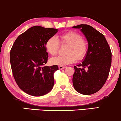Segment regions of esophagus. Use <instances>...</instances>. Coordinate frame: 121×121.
Segmentation results:
<instances>
[{"label":"esophagus","instance_id":"esophagus-1","mask_svg":"<svg viewBox=\"0 0 121 121\" xmlns=\"http://www.w3.org/2000/svg\"><path fill=\"white\" fill-rule=\"evenodd\" d=\"M65 68V67H64L63 66H59V69H63Z\"/></svg>","mask_w":121,"mask_h":121}]
</instances>
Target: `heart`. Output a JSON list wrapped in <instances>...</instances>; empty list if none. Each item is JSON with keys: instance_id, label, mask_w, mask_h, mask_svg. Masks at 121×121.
I'll return each mask as SVG.
<instances>
[{"instance_id": "1", "label": "heart", "mask_w": 121, "mask_h": 121, "mask_svg": "<svg viewBox=\"0 0 121 121\" xmlns=\"http://www.w3.org/2000/svg\"><path fill=\"white\" fill-rule=\"evenodd\" d=\"M62 44H67L66 54L59 55L52 58L51 62L53 65L64 66L73 63L76 60H82L85 57L88 51L86 39L77 32L69 31L60 35ZM60 43L56 36H52L48 39L45 44L46 49L52 56L58 53Z\"/></svg>"}]
</instances>
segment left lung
<instances>
[{
	"label": "left lung",
	"mask_w": 121,
	"mask_h": 121,
	"mask_svg": "<svg viewBox=\"0 0 121 121\" xmlns=\"http://www.w3.org/2000/svg\"><path fill=\"white\" fill-rule=\"evenodd\" d=\"M72 27L80 28L88 42L84 59L74 66L73 87L81 94H93L101 89L108 78L112 64L110 48L104 35L90 25L80 24Z\"/></svg>",
	"instance_id": "obj_1"
}]
</instances>
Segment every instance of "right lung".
I'll return each mask as SVG.
<instances>
[{
  "mask_svg": "<svg viewBox=\"0 0 121 121\" xmlns=\"http://www.w3.org/2000/svg\"><path fill=\"white\" fill-rule=\"evenodd\" d=\"M58 29L35 26L16 38L10 52V63L18 87L27 94L41 96L52 90L57 65L45 66L48 53L45 44Z\"/></svg>",
  "mask_w": 121,
  "mask_h": 121,
  "instance_id": "right-lung-1",
  "label": "right lung"
}]
</instances>
